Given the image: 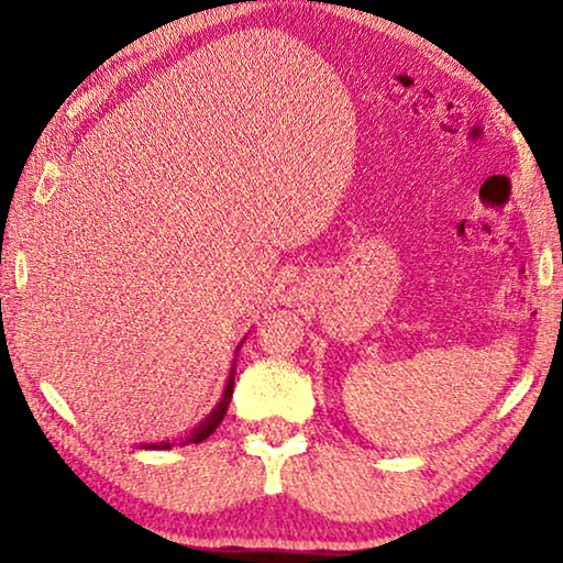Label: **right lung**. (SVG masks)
<instances>
[{"label": "right lung", "mask_w": 563, "mask_h": 563, "mask_svg": "<svg viewBox=\"0 0 563 563\" xmlns=\"http://www.w3.org/2000/svg\"><path fill=\"white\" fill-rule=\"evenodd\" d=\"M233 375H235V367H231V375H228L225 393H223V397H221V402L216 405L213 412L208 415V417L203 419V422L196 427L194 432L178 437V440H174V442H156V444H141V446H144V450H170V446H174V444L186 446V444H198V442L208 440V437H211V434L216 432V427L223 422V417H225V412H228V405H231V397H233Z\"/></svg>", "instance_id": "1"}]
</instances>
